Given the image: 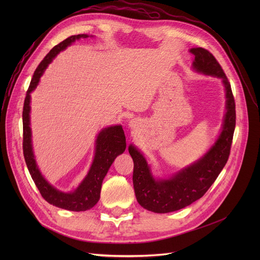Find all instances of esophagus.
Masks as SVG:
<instances>
[{
	"instance_id": "esophagus-1",
	"label": "esophagus",
	"mask_w": 260,
	"mask_h": 260,
	"mask_svg": "<svg viewBox=\"0 0 260 260\" xmlns=\"http://www.w3.org/2000/svg\"><path fill=\"white\" fill-rule=\"evenodd\" d=\"M131 123H134V121H133V122H131Z\"/></svg>"
}]
</instances>
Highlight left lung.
Wrapping results in <instances>:
<instances>
[{"label":"left lung","mask_w":260,"mask_h":260,"mask_svg":"<svg viewBox=\"0 0 260 260\" xmlns=\"http://www.w3.org/2000/svg\"><path fill=\"white\" fill-rule=\"evenodd\" d=\"M195 56L193 67L199 73L221 78L225 87L226 113L222 132L215 145L194 165L167 180H155L138 149L128 147L134 161L133 183L137 201L155 213H169L183 209L208 192L229 159L236 124L235 100L230 82L213 54L204 48L189 50Z\"/></svg>","instance_id":"8db88e82"}]
</instances>
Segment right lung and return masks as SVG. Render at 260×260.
Returning <instances> with one entry per match:
<instances>
[{
	"instance_id": "add662e5",
	"label": "right lung",
	"mask_w": 260,
	"mask_h": 260,
	"mask_svg": "<svg viewBox=\"0 0 260 260\" xmlns=\"http://www.w3.org/2000/svg\"><path fill=\"white\" fill-rule=\"evenodd\" d=\"M87 35H76L65 39L61 43L54 46L45 58L38 65L34 73L30 84L26 92L23 106V154L27 169L31 178L37 185L40 194L52 206L68 210L81 212L91 209L100 199L101 185L108 169L111 168L115 158L125 151V136L121 125L104 128L98 136L95 141V154L91 168L82 181L79 187L73 193H62L52 187L41 175L38 170L31 147V132L29 127V112H30V92L38 85L40 77L44 73L45 68L57 54L71 45L76 40L87 38Z\"/></svg>"
}]
</instances>
